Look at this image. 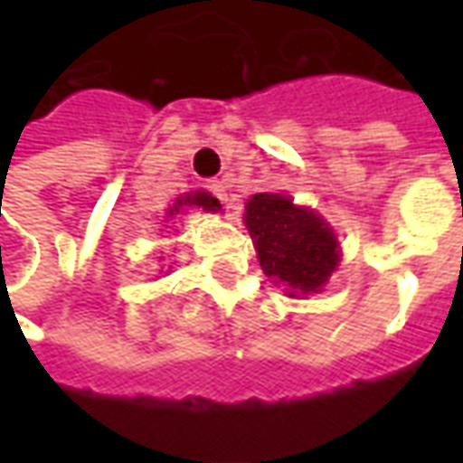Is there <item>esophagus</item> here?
I'll use <instances>...</instances> for the list:
<instances>
[{
    "mask_svg": "<svg viewBox=\"0 0 463 463\" xmlns=\"http://www.w3.org/2000/svg\"><path fill=\"white\" fill-rule=\"evenodd\" d=\"M205 188H208V193H211V195H215V198H218V201H221V203H225V198H228V195H225V188H222L221 181H211V183H208V185H205Z\"/></svg>",
    "mask_w": 463,
    "mask_h": 463,
    "instance_id": "obj_1",
    "label": "esophagus"
}]
</instances>
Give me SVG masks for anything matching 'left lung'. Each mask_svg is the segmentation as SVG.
<instances>
[{
    "instance_id": "8db88e82",
    "label": "left lung",
    "mask_w": 463,
    "mask_h": 463,
    "mask_svg": "<svg viewBox=\"0 0 463 463\" xmlns=\"http://www.w3.org/2000/svg\"><path fill=\"white\" fill-rule=\"evenodd\" d=\"M245 225L265 275L288 290L315 292L340 262L330 225L317 213L292 205L290 198L258 193L245 205Z\"/></svg>"
}]
</instances>
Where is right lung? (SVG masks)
Segmentation results:
<instances>
[{"label": "right lung", "instance_id": "obj_1", "mask_svg": "<svg viewBox=\"0 0 463 463\" xmlns=\"http://www.w3.org/2000/svg\"><path fill=\"white\" fill-rule=\"evenodd\" d=\"M181 205H198V208H203V211H221V203H218V198H213V195H208V193H193V195H185V201H178V205H173L171 208V215L173 211H178Z\"/></svg>", "mask_w": 463, "mask_h": 463}]
</instances>
